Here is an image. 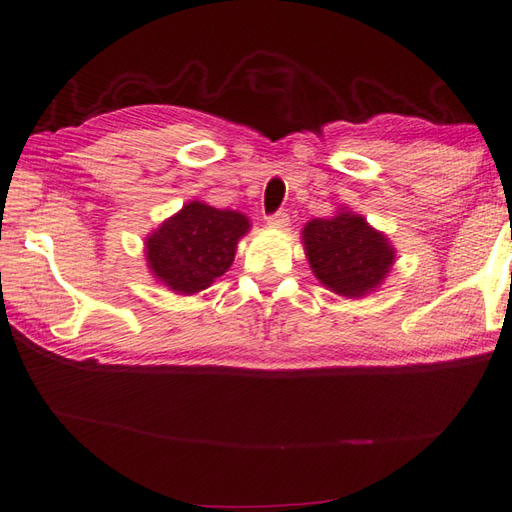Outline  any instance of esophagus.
I'll use <instances>...</instances> for the list:
<instances>
[{
	"label": "esophagus",
	"mask_w": 512,
	"mask_h": 512,
	"mask_svg": "<svg viewBox=\"0 0 512 512\" xmlns=\"http://www.w3.org/2000/svg\"><path fill=\"white\" fill-rule=\"evenodd\" d=\"M266 220H268L270 227H275V229H285V227H290V218H288V213H283V211L270 213V216H268Z\"/></svg>",
	"instance_id": "obj_1"
}]
</instances>
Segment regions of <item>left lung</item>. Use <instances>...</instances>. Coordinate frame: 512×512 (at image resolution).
Segmentation results:
<instances>
[{"label":"left lung","instance_id":"1","mask_svg":"<svg viewBox=\"0 0 512 512\" xmlns=\"http://www.w3.org/2000/svg\"><path fill=\"white\" fill-rule=\"evenodd\" d=\"M303 242L320 283L349 299L377 288L395 259L386 237L349 211L307 222Z\"/></svg>","mask_w":512,"mask_h":512}]
</instances>
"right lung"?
<instances>
[{
    "label": "right lung",
    "instance_id": "add662e5",
    "mask_svg": "<svg viewBox=\"0 0 512 512\" xmlns=\"http://www.w3.org/2000/svg\"><path fill=\"white\" fill-rule=\"evenodd\" d=\"M248 227L242 213L194 200L148 237V266L170 290L196 294L231 268L237 240Z\"/></svg>",
    "mask_w": 512,
    "mask_h": 512
}]
</instances>
